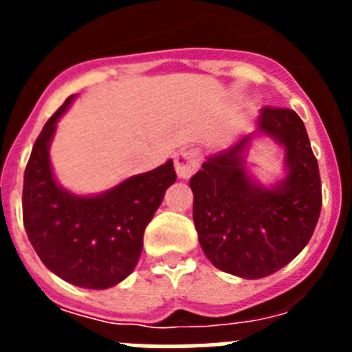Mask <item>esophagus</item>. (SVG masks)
Here are the masks:
<instances>
[{
    "mask_svg": "<svg viewBox=\"0 0 352 352\" xmlns=\"http://www.w3.org/2000/svg\"><path fill=\"white\" fill-rule=\"evenodd\" d=\"M199 164H201V155L197 149L194 148H183L179 149L176 157H174V166H176V173L179 178L186 179L190 178L192 174L197 170Z\"/></svg>",
    "mask_w": 352,
    "mask_h": 352,
    "instance_id": "esophagus-1",
    "label": "esophagus"
}]
</instances>
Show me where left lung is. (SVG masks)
Returning <instances> with one entry per match:
<instances>
[{"label": "left lung", "mask_w": 352, "mask_h": 352, "mask_svg": "<svg viewBox=\"0 0 352 352\" xmlns=\"http://www.w3.org/2000/svg\"><path fill=\"white\" fill-rule=\"evenodd\" d=\"M257 130L285 149L287 176L273 188L245 169L252 135L208 158L190 178L204 256L214 268L248 280L291 263L312 238L322 206L319 166L301 118L291 109L264 107Z\"/></svg>", "instance_id": "8db88e82"}]
</instances>
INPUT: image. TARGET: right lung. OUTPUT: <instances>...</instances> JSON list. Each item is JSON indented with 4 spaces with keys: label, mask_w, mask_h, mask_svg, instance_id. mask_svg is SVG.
Returning <instances> with one entry per match:
<instances>
[{
    "label": "right lung",
    "mask_w": 352,
    "mask_h": 352,
    "mask_svg": "<svg viewBox=\"0 0 352 352\" xmlns=\"http://www.w3.org/2000/svg\"><path fill=\"white\" fill-rule=\"evenodd\" d=\"M68 96L35 141L24 170L23 220L42 263L63 280L107 289L125 280L142 252L144 229L176 182L173 160L121 182L104 194L80 197L54 179L49 146Z\"/></svg>",
    "instance_id": "obj_1"
}]
</instances>
